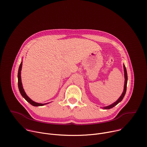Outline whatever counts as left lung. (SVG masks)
<instances>
[{"mask_svg":"<svg viewBox=\"0 0 147 147\" xmlns=\"http://www.w3.org/2000/svg\"><path fill=\"white\" fill-rule=\"evenodd\" d=\"M123 68H124V90H123V92L122 93V94L121 95V96L119 97V98L114 103H113L112 104L110 105L109 106H107V107H103V109H111L112 108H113L115 106H116V105H117L119 102H120L125 94V92H126V90H127V70H126V69H125V65H123Z\"/></svg>","mask_w":147,"mask_h":147,"instance_id":"left-lung-1","label":"left lung"}]
</instances>
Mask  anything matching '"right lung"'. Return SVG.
<instances>
[{
	"label": "right lung",
	"instance_id": "add662e5",
	"mask_svg": "<svg viewBox=\"0 0 147 147\" xmlns=\"http://www.w3.org/2000/svg\"><path fill=\"white\" fill-rule=\"evenodd\" d=\"M22 65H23V61L21 62V64L19 66V69H18V89L20 91V92L21 94V95H22V96L28 102H29L31 105H32V106L34 107H41V106H44L45 105H47L49 103H37L35 102L34 101H33L31 99H30L27 95L26 94V93L24 91V90L23 87V85H22V78H21V71H22Z\"/></svg>",
	"mask_w": 147,
	"mask_h": 147
}]
</instances>
